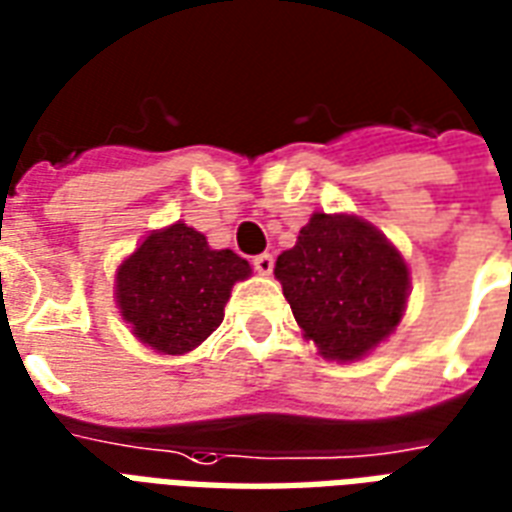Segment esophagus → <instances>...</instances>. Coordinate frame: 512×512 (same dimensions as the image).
I'll list each match as a JSON object with an SVG mask.
<instances>
[{"label":"esophagus","instance_id":"obj_1","mask_svg":"<svg viewBox=\"0 0 512 512\" xmlns=\"http://www.w3.org/2000/svg\"><path fill=\"white\" fill-rule=\"evenodd\" d=\"M272 267H275V259H272V253H261L253 259V270L259 272V275H270Z\"/></svg>","mask_w":512,"mask_h":512}]
</instances>
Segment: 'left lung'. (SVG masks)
Instances as JSON below:
<instances>
[{
  "label": "left lung",
  "instance_id": "1",
  "mask_svg": "<svg viewBox=\"0 0 512 512\" xmlns=\"http://www.w3.org/2000/svg\"><path fill=\"white\" fill-rule=\"evenodd\" d=\"M275 278L308 341L352 363L393 333L406 311L409 267L382 231L357 215L313 212Z\"/></svg>",
  "mask_w": 512,
  "mask_h": 512
}]
</instances>
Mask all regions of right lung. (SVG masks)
I'll return each instance as SVG.
<instances>
[{"label":"right lung","instance_id":"obj_1","mask_svg":"<svg viewBox=\"0 0 512 512\" xmlns=\"http://www.w3.org/2000/svg\"><path fill=\"white\" fill-rule=\"evenodd\" d=\"M251 275L234 251H212L201 231L171 223L119 264L117 305L138 341L163 354L193 352L223 322L231 286Z\"/></svg>","mask_w":512,"mask_h":512}]
</instances>
